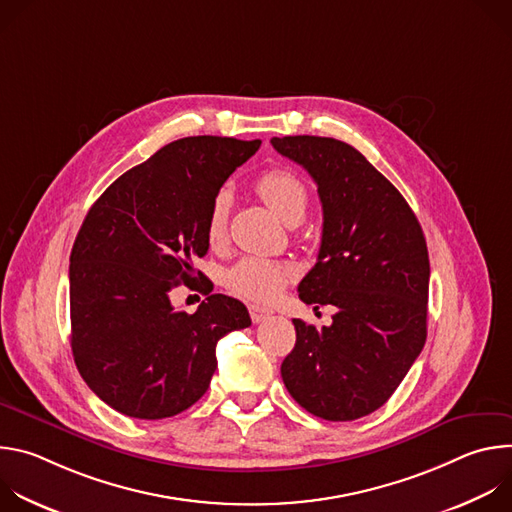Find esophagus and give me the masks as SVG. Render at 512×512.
<instances>
[{
  "instance_id": "esophagus-1",
  "label": "esophagus",
  "mask_w": 512,
  "mask_h": 512,
  "mask_svg": "<svg viewBox=\"0 0 512 512\" xmlns=\"http://www.w3.org/2000/svg\"><path fill=\"white\" fill-rule=\"evenodd\" d=\"M249 314H251V320L255 324H259V322H263V320H267L271 316V312L261 308V306H249Z\"/></svg>"
}]
</instances>
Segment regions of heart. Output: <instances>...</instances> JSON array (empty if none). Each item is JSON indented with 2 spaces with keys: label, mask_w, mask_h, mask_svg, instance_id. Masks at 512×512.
Returning <instances> with one entry per match:
<instances>
[{
  "label": "heart",
  "mask_w": 512,
  "mask_h": 512,
  "mask_svg": "<svg viewBox=\"0 0 512 512\" xmlns=\"http://www.w3.org/2000/svg\"><path fill=\"white\" fill-rule=\"evenodd\" d=\"M255 188L259 196L283 223H302L308 210V188L298 174L285 168L263 172ZM229 218V194L218 192L208 208L206 237L210 243L221 241ZM289 279V267L267 257H243L225 273V285L235 296L247 302H271Z\"/></svg>",
  "instance_id": "b5f03b06"
}]
</instances>
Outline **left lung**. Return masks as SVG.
<instances>
[{"label":"left lung","mask_w":512,"mask_h":512,"mask_svg":"<svg viewBox=\"0 0 512 512\" xmlns=\"http://www.w3.org/2000/svg\"><path fill=\"white\" fill-rule=\"evenodd\" d=\"M271 145L308 170L324 212L300 300L336 308L322 330L294 320L296 346L281 379L312 415L352 421L389 401L425 344V237L401 192L352 145L316 135L273 137Z\"/></svg>","instance_id":"obj_1"}]
</instances>
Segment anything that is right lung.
Wrapping results in <instances>:
<instances>
[{
  "label": "right lung",
  "mask_w": 512,
  "mask_h": 512,
  "mask_svg": "<svg viewBox=\"0 0 512 512\" xmlns=\"http://www.w3.org/2000/svg\"><path fill=\"white\" fill-rule=\"evenodd\" d=\"M259 145L176 139L87 212L70 253V346L89 389L115 411L135 419L186 411L210 385L216 342L251 326L235 298L212 294L186 314L170 291L194 279L192 259L208 251V208Z\"/></svg>",
  "instance_id": "1"
}]
</instances>
